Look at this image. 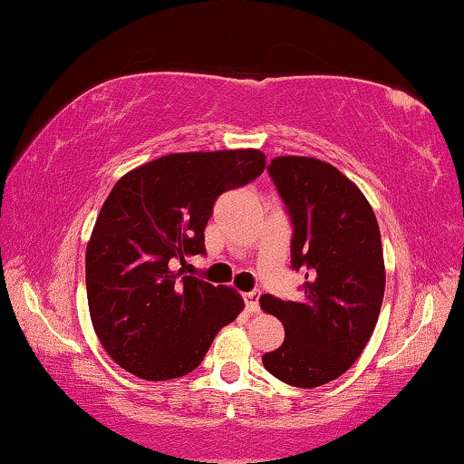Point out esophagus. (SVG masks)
<instances>
[{
  "label": "esophagus",
  "mask_w": 464,
  "mask_h": 464,
  "mask_svg": "<svg viewBox=\"0 0 464 464\" xmlns=\"http://www.w3.org/2000/svg\"><path fill=\"white\" fill-rule=\"evenodd\" d=\"M259 298H261L259 290L245 294V302H246V308L250 310V313H259Z\"/></svg>",
  "instance_id": "34e87169"
}]
</instances>
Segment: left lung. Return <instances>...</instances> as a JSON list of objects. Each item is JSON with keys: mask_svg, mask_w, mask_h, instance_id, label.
I'll use <instances>...</instances> for the list:
<instances>
[{"mask_svg": "<svg viewBox=\"0 0 464 464\" xmlns=\"http://www.w3.org/2000/svg\"><path fill=\"white\" fill-rule=\"evenodd\" d=\"M292 222V269L302 300L265 294L261 308L285 329L265 370L300 389L335 381L360 358L384 298L382 240L366 197L335 166L282 156L267 166Z\"/></svg>", "mask_w": 464, "mask_h": 464, "instance_id": "8db88e82", "label": "left lung"}]
</instances>
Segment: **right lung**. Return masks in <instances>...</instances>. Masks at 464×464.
<instances>
[{
    "mask_svg": "<svg viewBox=\"0 0 464 464\" xmlns=\"http://www.w3.org/2000/svg\"><path fill=\"white\" fill-rule=\"evenodd\" d=\"M265 169L259 150L169 154L127 172L106 197L86 248L90 318L106 353L143 381L185 376L240 314L232 287L185 276L205 255L214 203Z\"/></svg>",
    "mask_w": 464,
    "mask_h": 464,
    "instance_id": "add662e5",
    "label": "right lung"
}]
</instances>
